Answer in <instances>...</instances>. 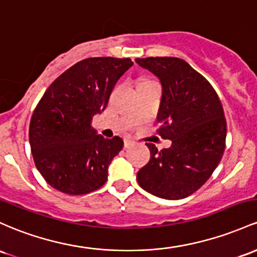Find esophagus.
I'll use <instances>...</instances> for the list:
<instances>
[{
  "mask_svg": "<svg viewBox=\"0 0 257 257\" xmlns=\"http://www.w3.org/2000/svg\"><path fill=\"white\" fill-rule=\"evenodd\" d=\"M134 145V140L129 139V138H125L124 139V148H129V146Z\"/></svg>",
  "mask_w": 257,
  "mask_h": 257,
  "instance_id": "34e87169",
  "label": "esophagus"
}]
</instances>
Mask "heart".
Instances as JSON below:
<instances>
[{"mask_svg":"<svg viewBox=\"0 0 257 257\" xmlns=\"http://www.w3.org/2000/svg\"><path fill=\"white\" fill-rule=\"evenodd\" d=\"M144 80H146V79H144ZM144 80H142V81H144Z\"/></svg>","mask_w":257,"mask_h":257,"instance_id":"b5f03b06","label":"heart"}]
</instances>
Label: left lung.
I'll return each instance as SVG.
<instances>
[{"mask_svg": "<svg viewBox=\"0 0 257 257\" xmlns=\"http://www.w3.org/2000/svg\"><path fill=\"white\" fill-rule=\"evenodd\" d=\"M135 61L162 84L157 133L172 140L171 148L163 150L146 144L151 157L138 172V183L155 196L184 199L201 188L221 162L227 135L223 107L207 79L184 60Z\"/></svg>", "mask_w": 257, "mask_h": 257, "instance_id": "left-lung-1", "label": "left lung"}]
</instances>
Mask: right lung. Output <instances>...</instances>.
<instances>
[{"label": "right lung", "instance_id": "obj_1", "mask_svg": "<svg viewBox=\"0 0 257 257\" xmlns=\"http://www.w3.org/2000/svg\"><path fill=\"white\" fill-rule=\"evenodd\" d=\"M132 66L131 58H86L42 95L30 119L29 142L36 168L56 190L84 195L106 183L123 140L97 135L92 117L106 108L115 83Z\"/></svg>", "mask_w": 257, "mask_h": 257}]
</instances>
